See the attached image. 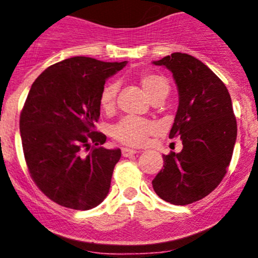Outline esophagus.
Returning a JSON list of instances; mask_svg holds the SVG:
<instances>
[{
    "label": "esophagus",
    "instance_id": "esophagus-1",
    "mask_svg": "<svg viewBox=\"0 0 258 258\" xmlns=\"http://www.w3.org/2000/svg\"><path fill=\"white\" fill-rule=\"evenodd\" d=\"M137 153H138L137 150L128 149V148H122V149H121V154H122V156H125V158H130V156L135 155V154Z\"/></svg>",
    "mask_w": 258,
    "mask_h": 258
}]
</instances>
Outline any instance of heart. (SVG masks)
I'll return each instance as SVG.
<instances>
[{
	"mask_svg": "<svg viewBox=\"0 0 258 258\" xmlns=\"http://www.w3.org/2000/svg\"><path fill=\"white\" fill-rule=\"evenodd\" d=\"M142 88L153 103L162 102L170 93V82L165 76L152 72H143L138 75ZM119 86L116 82H109L103 87L99 96L100 108L105 112H112L116 106ZM158 131L155 122L137 117H125L111 130V136L120 144L127 147H143L148 138Z\"/></svg>",
	"mask_w": 258,
	"mask_h": 258,
	"instance_id": "1",
	"label": "heart"
}]
</instances>
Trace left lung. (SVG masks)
Here are the masks:
<instances>
[{
	"label": "left lung",
	"instance_id": "1",
	"mask_svg": "<svg viewBox=\"0 0 258 258\" xmlns=\"http://www.w3.org/2000/svg\"><path fill=\"white\" fill-rule=\"evenodd\" d=\"M155 65L173 74L179 105L170 137L182 139V152L164 155L153 179L162 200L188 205L215 190L226 176L236 139V119L226 85L199 59L172 53Z\"/></svg>",
	"mask_w": 258,
	"mask_h": 258
}]
</instances>
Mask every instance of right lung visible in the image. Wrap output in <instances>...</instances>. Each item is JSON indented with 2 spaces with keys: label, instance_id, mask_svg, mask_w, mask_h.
Returning a JSON list of instances; mask_svg holds the SVG:
<instances>
[{
  "label": "right lung",
  "instance_id": "1",
  "mask_svg": "<svg viewBox=\"0 0 258 258\" xmlns=\"http://www.w3.org/2000/svg\"><path fill=\"white\" fill-rule=\"evenodd\" d=\"M126 65L88 57L47 68L32 84L20 112L26 166L42 193L73 210L98 206L109 193L120 149H105L96 131L105 80Z\"/></svg>",
  "mask_w": 258,
  "mask_h": 258
}]
</instances>
